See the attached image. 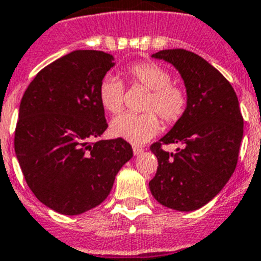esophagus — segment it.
Returning a JSON list of instances; mask_svg holds the SVG:
<instances>
[{"mask_svg": "<svg viewBox=\"0 0 261 261\" xmlns=\"http://www.w3.org/2000/svg\"><path fill=\"white\" fill-rule=\"evenodd\" d=\"M133 151H134V155H141L142 152L145 151V149H143V147H139V146H134V147H133Z\"/></svg>", "mask_w": 261, "mask_h": 261, "instance_id": "34e87169", "label": "esophagus"}]
</instances>
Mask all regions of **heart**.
Returning <instances> with one entry per match:
<instances>
[{
	"label": "heart",
	"instance_id": "b5f03b06",
	"mask_svg": "<svg viewBox=\"0 0 261 261\" xmlns=\"http://www.w3.org/2000/svg\"><path fill=\"white\" fill-rule=\"evenodd\" d=\"M127 76L131 82L149 90L143 114L126 112L114 118L110 131L115 138L141 145L151 139L161 128L160 118L166 123H175L188 109V94L181 86L171 83L170 72L165 67L146 61L128 68ZM99 100L106 111L118 114L123 109L124 86L119 77L107 75L99 86Z\"/></svg>",
	"mask_w": 261,
	"mask_h": 261
}]
</instances>
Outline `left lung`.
Masks as SVG:
<instances>
[{
  "mask_svg": "<svg viewBox=\"0 0 261 261\" xmlns=\"http://www.w3.org/2000/svg\"><path fill=\"white\" fill-rule=\"evenodd\" d=\"M152 57L170 63L179 72L188 109L150 147L158 160L150 192L164 206L196 211L221 192L236 169L244 126L239 99L230 83L198 55L165 49ZM170 143L181 146L174 154L162 149Z\"/></svg>",
  "mask_w": 261,
  "mask_h": 261,
  "instance_id": "obj_1",
  "label": "left lung"
}]
</instances>
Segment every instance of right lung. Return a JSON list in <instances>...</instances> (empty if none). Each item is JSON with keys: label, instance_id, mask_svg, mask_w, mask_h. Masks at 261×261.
I'll list each match as a JSON object with an SVG mask.
<instances>
[{"label": "right lung", "instance_id": "1", "mask_svg": "<svg viewBox=\"0 0 261 261\" xmlns=\"http://www.w3.org/2000/svg\"><path fill=\"white\" fill-rule=\"evenodd\" d=\"M114 65L101 50H73L42 68L21 99L17 160L37 200L61 215L101 204L133 156L124 139L94 142L109 127L97 92Z\"/></svg>", "mask_w": 261, "mask_h": 261}]
</instances>
